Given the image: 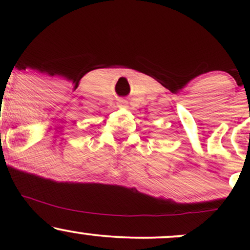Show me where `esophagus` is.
<instances>
[{"instance_id":"esophagus-1","label":"esophagus","mask_w":250,"mask_h":250,"mask_svg":"<svg viewBox=\"0 0 250 250\" xmlns=\"http://www.w3.org/2000/svg\"><path fill=\"white\" fill-rule=\"evenodd\" d=\"M119 107H120V108H122V107H125V103L123 102V101H120V102H119Z\"/></svg>"}]
</instances>
